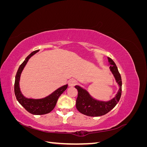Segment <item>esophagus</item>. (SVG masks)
<instances>
[{
  "label": "esophagus",
  "instance_id": "34e87169",
  "mask_svg": "<svg viewBox=\"0 0 147 147\" xmlns=\"http://www.w3.org/2000/svg\"><path fill=\"white\" fill-rule=\"evenodd\" d=\"M77 84V81L74 79H71L69 81V86L70 87L74 86Z\"/></svg>",
  "mask_w": 147,
  "mask_h": 147
}]
</instances>
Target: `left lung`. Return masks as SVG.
<instances>
[{"instance_id":"obj_1","label":"left lung","mask_w":147,"mask_h":147,"mask_svg":"<svg viewBox=\"0 0 147 147\" xmlns=\"http://www.w3.org/2000/svg\"><path fill=\"white\" fill-rule=\"evenodd\" d=\"M108 59L110 64V70L112 71L115 80L119 86V91L113 99L108 102H103L94 99L85 90L79 86H75V88L78 91L76 107L79 112L82 114L89 117L102 116L113 109L119 100L122 91L121 75L119 73L117 67L114 61L110 57H108Z\"/></svg>"}]
</instances>
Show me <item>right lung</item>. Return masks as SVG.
Segmentation results:
<instances>
[{"mask_svg":"<svg viewBox=\"0 0 147 147\" xmlns=\"http://www.w3.org/2000/svg\"><path fill=\"white\" fill-rule=\"evenodd\" d=\"M39 50H35L32 52L30 54L26 57L24 62L22 63L20 67L18 70L16 75L15 76V82L14 91L17 100L19 103L23 107L28 111V112L33 115H44L50 113L55 108L56 104L57 99H59V96L63 94V92L67 88V84L62 86L57 89L55 91L53 92L52 94L43 99H28L22 94L20 89V80L22 71H23L26 64H27L28 61L31 56L38 52Z\"/></svg>","mask_w":147,"mask_h":147,"instance_id":"1","label":"right lung"}]
</instances>
